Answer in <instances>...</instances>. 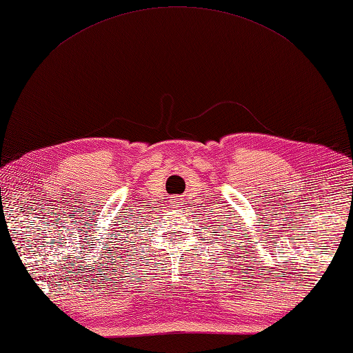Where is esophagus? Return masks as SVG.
Masks as SVG:
<instances>
[{"instance_id": "34e87169", "label": "esophagus", "mask_w": 353, "mask_h": 353, "mask_svg": "<svg viewBox=\"0 0 353 353\" xmlns=\"http://www.w3.org/2000/svg\"><path fill=\"white\" fill-rule=\"evenodd\" d=\"M172 205H174V208H181V207H184V199L179 196H175L174 199H172Z\"/></svg>"}]
</instances>
